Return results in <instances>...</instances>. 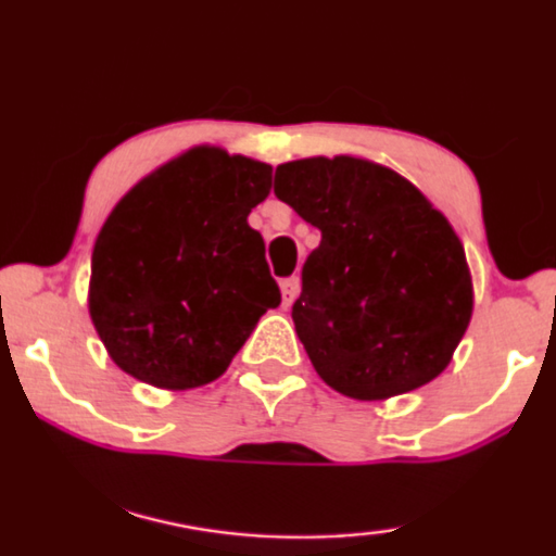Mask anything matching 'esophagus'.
<instances>
[{
  "instance_id": "esophagus-1",
  "label": "esophagus",
  "mask_w": 556,
  "mask_h": 556,
  "mask_svg": "<svg viewBox=\"0 0 556 556\" xmlns=\"http://www.w3.org/2000/svg\"><path fill=\"white\" fill-rule=\"evenodd\" d=\"M299 288H301V280L295 276L280 280V295H283V306L286 308L295 301V295H299Z\"/></svg>"
}]
</instances>
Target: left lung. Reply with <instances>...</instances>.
Segmentation results:
<instances>
[{
  "label": "left lung",
  "mask_w": 556,
  "mask_h": 556,
  "mask_svg": "<svg viewBox=\"0 0 556 556\" xmlns=\"http://www.w3.org/2000/svg\"><path fill=\"white\" fill-rule=\"evenodd\" d=\"M273 191L321 232L291 316L324 383L383 401L434 380L472 316L446 216L395 170L352 155L278 165Z\"/></svg>",
  "instance_id": "left-lung-1"
}]
</instances>
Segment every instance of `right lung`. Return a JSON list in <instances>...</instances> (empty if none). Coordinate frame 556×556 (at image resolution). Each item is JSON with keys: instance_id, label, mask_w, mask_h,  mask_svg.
Returning <instances> with one entry per match:
<instances>
[{"instance_id": "1", "label": "right lung", "mask_w": 556, "mask_h": 556, "mask_svg": "<svg viewBox=\"0 0 556 556\" xmlns=\"http://www.w3.org/2000/svg\"><path fill=\"white\" fill-rule=\"evenodd\" d=\"M270 186L268 163L201 146L112 208L93 244L89 314L127 375L165 391L212 383L280 304L248 225Z\"/></svg>"}]
</instances>
